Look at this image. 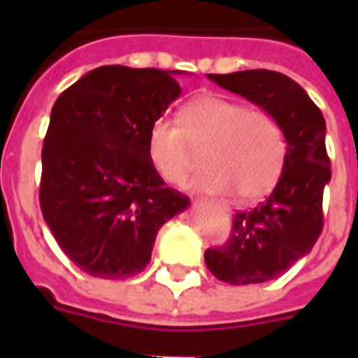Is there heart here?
<instances>
[{
  "label": "heart",
  "mask_w": 358,
  "mask_h": 358,
  "mask_svg": "<svg viewBox=\"0 0 358 358\" xmlns=\"http://www.w3.org/2000/svg\"><path fill=\"white\" fill-rule=\"evenodd\" d=\"M178 124L157 119L146 134L152 169L169 184H180L191 167L194 150H202L206 169L193 187L208 193H232L256 201L271 191L282 173L286 137L266 111L221 96H202L182 109Z\"/></svg>",
  "instance_id": "heart-1"
}]
</instances>
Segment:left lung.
I'll return each instance as SVG.
<instances>
[{
    "instance_id": "1",
    "label": "left lung",
    "mask_w": 358,
    "mask_h": 358,
    "mask_svg": "<svg viewBox=\"0 0 358 358\" xmlns=\"http://www.w3.org/2000/svg\"><path fill=\"white\" fill-rule=\"evenodd\" d=\"M208 78L277 119L286 159L275 189L249 212L234 215L227 245L204 252L223 282L260 284L278 278L312 250L323 229V189L331 180L322 111L299 83L273 70H241Z\"/></svg>"
}]
</instances>
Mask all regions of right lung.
<instances>
[{"label": "right lung", "mask_w": 358, "mask_h": 358, "mask_svg": "<svg viewBox=\"0 0 358 358\" xmlns=\"http://www.w3.org/2000/svg\"><path fill=\"white\" fill-rule=\"evenodd\" d=\"M180 74L100 66L53 103L42 146V215L64 255L92 277L143 271L157 230L189 206L146 156L150 124L182 94Z\"/></svg>", "instance_id": "1"}]
</instances>
